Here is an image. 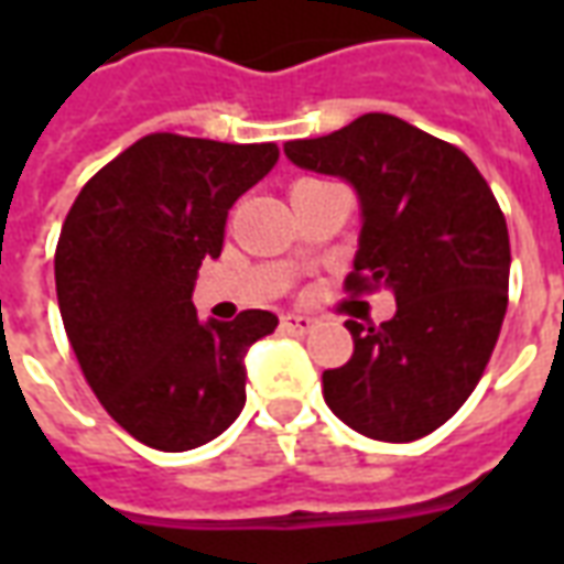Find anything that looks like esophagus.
<instances>
[{
	"label": "esophagus",
	"instance_id": "obj_1",
	"mask_svg": "<svg viewBox=\"0 0 564 564\" xmlns=\"http://www.w3.org/2000/svg\"><path fill=\"white\" fill-rule=\"evenodd\" d=\"M281 326L286 332H293V335H311V332L317 329V319L305 317V314H286L281 319Z\"/></svg>",
	"mask_w": 564,
	"mask_h": 564
}]
</instances>
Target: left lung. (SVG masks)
Returning <instances> with one entry per match:
<instances>
[{
	"instance_id": "1",
	"label": "left lung",
	"mask_w": 564,
	"mask_h": 564,
	"mask_svg": "<svg viewBox=\"0 0 564 564\" xmlns=\"http://www.w3.org/2000/svg\"><path fill=\"white\" fill-rule=\"evenodd\" d=\"M283 150L359 196L362 232L344 290L395 293L387 323L347 319L354 356L323 371V399L375 441L435 432L484 378L508 311L510 238L492 189L456 144L392 115H362Z\"/></svg>"
}]
</instances>
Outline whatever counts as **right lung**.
I'll return each instance as SVG.
<instances>
[{"instance_id": "1", "label": "right lung", "mask_w": 564, "mask_h": 564, "mask_svg": "<svg viewBox=\"0 0 564 564\" xmlns=\"http://www.w3.org/2000/svg\"><path fill=\"white\" fill-rule=\"evenodd\" d=\"M278 144L144 135L93 174L56 241L59 314L84 378L115 423L165 453L223 435L245 408V354L271 311L198 323L202 259L226 214L278 162Z\"/></svg>"}]
</instances>
